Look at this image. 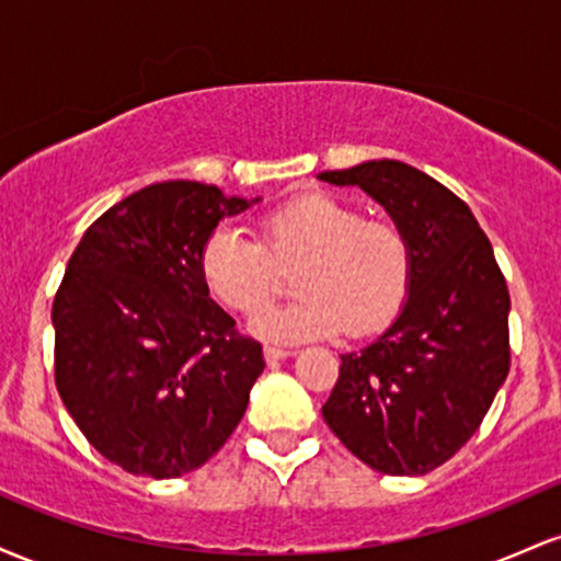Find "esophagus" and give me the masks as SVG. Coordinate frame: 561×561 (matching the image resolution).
Returning a JSON list of instances; mask_svg holds the SVG:
<instances>
[{
    "label": "esophagus",
    "instance_id": "esophagus-1",
    "mask_svg": "<svg viewBox=\"0 0 561 561\" xmlns=\"http://www.w3.org/2000/svg\"><path fill=\"white\" fill-rule=\"evenodd\" d=\"M263 356H266L268 364H276V362H285V358L293 356V351H287V347L266 345V347H263Z\"/></svg>",
    "mask_w": 561,
    "mask_h": 561
}]
</instances>
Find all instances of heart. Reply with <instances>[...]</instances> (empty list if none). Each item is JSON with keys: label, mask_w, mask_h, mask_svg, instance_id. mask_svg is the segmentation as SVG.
I'll use <instances>...</instances> for the list:
<instances>
[{"label": "heart", "mask_w": 561, "mask_h": 561, "mask_svg": "<svg viewBox=\"0 0 561 561\" xmlns=\"http://www.w3.org/2000/svg\"><path fill=\"white\" fill-rule=\"evenodd\" d=\"M263 242L240 227H218L203 248L205 282L218 300L255 313L280 284L279 265L301 263L289 307L261 312L250 327L272 340L345 330L351 337L388 327L409 295L414 253L392 221H369L345 199L302 195L263 218Z\"/></svg>", "instance_id": "heart-1"}]
</instances>
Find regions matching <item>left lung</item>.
Wrapping results in <instances>:
<instances>
[{
    "label": "left lung",
    "instance_id": "left-lung-1",
    "mask_svg": "<svg viewBox=\"0 0 561 561\" xmlns=\"http://www.w3.org/2000/svg\"><path fill=\"white\" fill-rule=\"evenodd\" d=\"M362 186L414 253L401 313L362 353H345L324 422L382 474L416 478L478 433L508 375V289L465 199L401 160L319 173Z\"/></svg>",
    "mask_w": 561,
    "mask_h": 561
}]
</instances>
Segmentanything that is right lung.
Listing matches in <instances>:
<instances>
[{"label":"right lung","mask_w":561,"mask_h":561,"mask_svg":"<svg viewBox=\"0 0 561 561\" xmlns=\"http://www.w3.org/2000/svg\"><path fill=\"white\" fill-rule=\"evenodd\" d=\"M261 197L158 182L105 210L53 302L55 382L87 440L126 472H195L240 424L263 351L210 298L199 259L218 221Z\"/></svg>","instance_id":"add662e5"}]
</instances>
